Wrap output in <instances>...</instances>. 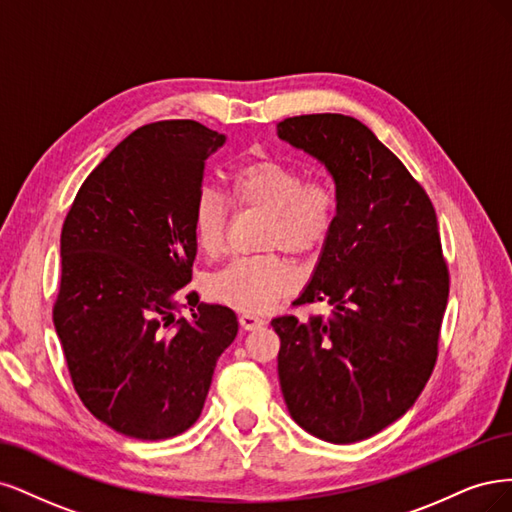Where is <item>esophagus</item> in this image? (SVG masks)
Returning a JSON list of instances; mask_svg holds the SVG:
<instances>
[{
    "label": "esophagus",
    "mask_w": 512,
    "mask_h": 512,
    "mask_svg": "<svg viewBox=\"0 0 512 512\" xmlns=\"http://www.w3.org/2000/svg\"><path fill=\"white\" fill-rule=\"evenodd\" d=\"M240 325L244 327V329H249V332H253V329H259L261 325H266V321H263L261 317H257V315H240Z\"/></svg>",
    "instance_id": "esophagus-1"
}]
</instances>
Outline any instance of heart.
I'll return each instance as SVG.
<instances>
[{"instance_id": "obj_1", "label": "heart", "mask_w": 512, "mask_h": 512, "mask_svg": "<svg viewBox=\"0 0 512 512\" xmlns=\"http://www.w3.org/2000/svg\"><path fill=\"white\" fill-rule=\"evenodd\" d=\"M227 195L238 210L266 212L261 249L293 257L321 251L338 219V191L327 176H306L293 163L274 157L249 159L229 172ZM227 212L221 197L202 189L193 204V236L206 257L223 253ZM295 276L285 257L266 253L240 257L212 272L204 291L212 302L242 312H263L293 291Z\"/></svg>"}]
</instances>
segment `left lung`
<instances>
[{"label": "left lung", "instance_id": "8db88e82", "mask_svg": "<svg viewBox=\"0 0 512 512\" xmlns=\"http://www.w3.org/2000/svg\"><path fill=\"white\" fill-rule=\"evenodd\" d=\"M278 138L325 163L338 219L293 306L332 315L272 319L278 378L291 417L334 444L366 440L417 402L438 359L449 300L436 210L404 163L344 114H302Z\"/></svg>", "mask_w": 512, "mask_h": 512}]
</instances>
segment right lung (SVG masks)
Masks as SVG:
<instances>
[{
  "label": "right lung",
  "mask_w": 512,
  "mask_h": 512,
  "mask_svg": "<svg viewBox=\"0 0 512 512\" xmlns=\"http://www.w3.org/2000/svg\"><path fill=\"white\" fill-rule=\"evenodd\" d=\"M223 142L197 121L142 125L87 176L63 221L57 336L82 404L129 438L189 430L238 334L232 308L185 291L193 204Z\"/></svg>",
  "instance_id": "add662e5"
}]
</instances>
